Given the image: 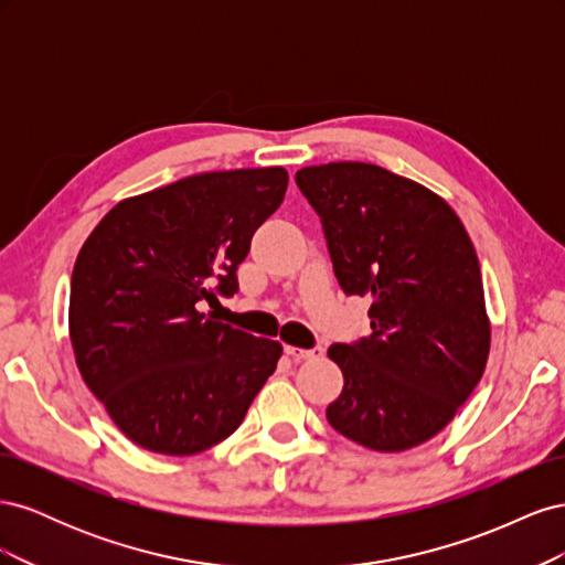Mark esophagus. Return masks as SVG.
Masks as SVG:
<instances>
[{
    "label": "esophagus",
    "instance_id": "obj_1",
    "mask_svg": "<svg viewBox=\"0 0 565 565\" xmlns=\"http://www.w3.org/2000/svg\"><path fill=\"white\" fill-rule=\"evenodd\" d=\"M285 353L292 358V361H313V358H320V349H299V347H285Z\"/></svg>",
    "mask_w": 565,
    "mask_h": 565
}]
</instances>
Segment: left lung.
<instances>
[{"label":"left lung","mask_w":565,"mask_h":565,"mask_svg":"<svg viewBox=\"0 0 565 565\" xmlns=\"http://www.w3.org/2000/svg\"><path fill=\"white\" fill-rule=\"evenodd\" d=\"M297 185L322 221L341 289L372 301V334L328 351L344 374L328 422L377 452L422 446L446 429L488 363L471 237L440 195L377 164L303 167Z\"/></svg>","instance_id":"obj_1"}]
</instances>
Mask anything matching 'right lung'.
I'll list each match as a JSON object with an SVG mask.
<instances>
[{
	"label": "right lung",
	"instance_id": "add662e5",
	"mask_svg": "<svg viewBox=\"0 0 565 565\" xmlns=\"http://www.w3.org/2000/svg\"><path fill=\"white\" fill-rule=\"evenodd\" d=\"M282 167L185 177L117 202L84 241L71 280V341L84 384L136 446L198 455L243 424L280 341L200 311L237 292L254 231L280 207Z\"/></svg>",
	"mask_w": 565,
	"mask_h": 565
}]
</instances>
